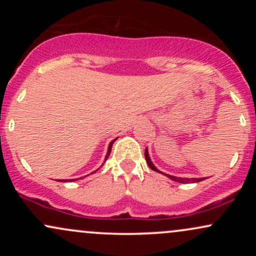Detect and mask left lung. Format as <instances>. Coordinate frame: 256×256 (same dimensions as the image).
<instances>
[{"mask_svg": "<svg viewBox=\"0 0 256 256\" xmlns=\"http://www.w3.org/2000/svg\"><path fill=\"white\" fill-rule=\"evenodd\" d=\"M144 156H146V162H148V166L150 167L152 171H156L158 173H162V174H165L166 177H168L170 179H172V180H174V182H178V183H184V184H186V183H198V182H201V180H204V179H206V178H182V177H174V176H171V174H166V173L158 171L156 167L154 166V164L152 162L150 156H149V152H148V148H146Z\"/></svg>", "mask_w": 256, "mask_h": 256, "instance_id": "1", "label": "left lung"}]
</instances>
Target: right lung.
<instances>
[{
	"label": "right lung",
	"instance_id": "right-lung-1",
	"mask_svg": "<svg viewBox=\"0 0 256 256\" xmlns=\"http://www.w3.org/2000/svg\"><path fill=\"white\" fill-rule=\"evenodd\" d=\"M116 138L114 140H112V142L110 143V146H108V150H107V155H106V158H104V162H106V161H107L108 156H110V150H112V146H113V143L116 142ZM102 165H104V164H102ZM96 171H98V170H96ZM96 171H94V172H96ZM74 180H77V179H58V182H74Z\"/></svg>",
	"mask_w": 256,
	"mask_h": 256
}]
</instances>
